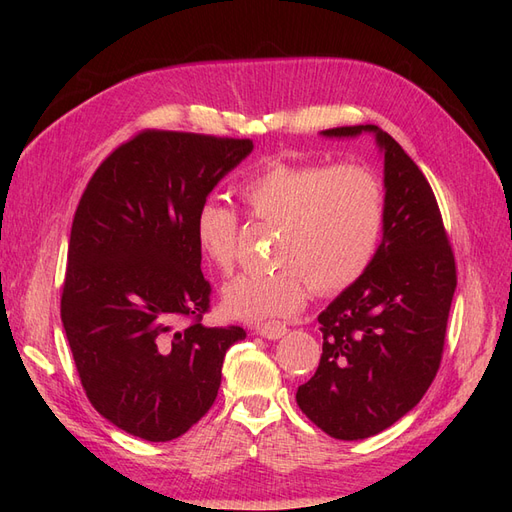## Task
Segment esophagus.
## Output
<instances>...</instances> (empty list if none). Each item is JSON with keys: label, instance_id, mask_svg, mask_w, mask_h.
<instances>
[{"label": "esophagus", "instance_id": "34e87169", "mask_svg": "<svg viewBox=\"0 0 512 512\" xmlns=\"http://www.w3.org/2000/svg\"><path fill=\"white\" fill-rule=\"evenodd\" d=\"M286 331H288L286 324H282V322H267V324H260V327L254 329L256 335L265 337V339H280L286 335Z\"/></svg>", "mask_w": 512, "mask_h": 512}]
</instances>
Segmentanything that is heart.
<instances>
[{"label":"heart","instance_id":"heart-1","mask_svg":"<svg viewBox=\"0 0 512 512\" xmlns=\"http://www.w3.org/2000/svg\"><path fill=\"white\" fill-rule=\"evenodd\" d=\"M256 222L275 224L271 273H243L222 290L226 314L262 322L299 314L309 284L331 294L348 288L374 260L384 224V194L371 170L354 164L316 166L273 162L258 168L239 188ZM200 256L220 271L237 258V213L218 200L200 203L194 218Z\"/></svg>","mask_w":512,"mask_h":512}]
</instances>
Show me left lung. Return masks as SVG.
Instances as JSON below:
<instances>
[{"label": "left lung", "instance_id": "1", "mask_svg": "<svg viewBox=\"0 0 512 512\" xmlns=\"http://www.w3.org/2000/svg\"><path fill=\"white\" fill-rule=\"evenodd\" d=\"M374 136L384 162L382 241L367 271L318 316L322 356L297 404L337 440H363L406 416L440 367L457 286L455 258L425 175L378 126L322 130Z\"/></svg>", "mask_w": 512, "mask_h": 512}]
</instances>
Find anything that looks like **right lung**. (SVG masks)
<instances>
[{
	"mask_svg": "<svg viewBox=\"0 0 512 512\" xmlns=\"http://www.w3.org/2000/svg\"><path fill=\"white\" fill-rule=\"evenodd\" d=\"M252 141L147 130L108 156L74 213L61 322L83 389L147 442L183 436L213 406L241 327H205L211 286L194 218ZM192 317L190 328H179Z\"/></svg>",
	"mask_w": 512,
	"mask_h": 512,
	"instance_id": "add662e5",
	"label": "right lung"
}]
</instances>
